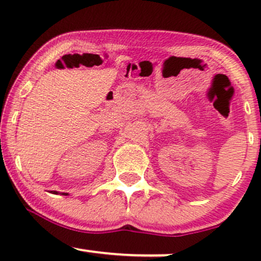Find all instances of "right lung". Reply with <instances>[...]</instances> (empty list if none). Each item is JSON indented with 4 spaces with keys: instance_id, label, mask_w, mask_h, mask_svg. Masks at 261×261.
Returning a JSON list of instances; mask_svg holds the SVG:
<instances>
[{
    "instance_id": "add662e5",
    "label": "right lung",
    "mask_w": 261,
    "mask_h": 261,
    "mask_svg": "<svg viewBox=\"0 0 261 261\" xmlns=\"http://www.w3.org/2000/svg\"><path fill=\"white\" fill-rule=\"evenodd\" d=\"M64 194H65V193H64Z\"/></svg>"
}]
</instances>
